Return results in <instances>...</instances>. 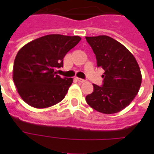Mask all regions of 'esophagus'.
<instances>
[{
    "instance_id": "1",
    "label": "esophagus",
    "mask_w": 154,
    "mask_h": 154,
    "mask_svg": "<svg viewBox=\"0 0 154 154\" xmlns=\"http://www.w3.org/2000/svg\"><path fill=\"white\" fill-rule=\"evenodd\" d=\"M77 81L79 82H81V83H83V82H85L86 81L85 79H82V78H77Z\"/></svg>"
}]
</instances>
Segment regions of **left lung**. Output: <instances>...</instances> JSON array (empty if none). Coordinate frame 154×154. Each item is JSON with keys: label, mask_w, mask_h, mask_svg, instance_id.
<instances>
[{"label": "left lung", "mask_w": 154, "mask_h": 154, "mask_svg": "<svg viewBox=\"0 0 154 154\" xmlns=\"http://www.w3.org/2000/svg\"><path fill=\"white\" fill-rule=\"evenodd\" d=\"M96 56L97 65L105 70L101 86L93 84L94 92L85 97L88 105L102 113L120 112L136 97L141 74L136 59L120 42L108 36L86 37Z\"/></svg>", "instance_id": "1"}]
</instances>
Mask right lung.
<instances>
[{
  "label": "right lung",
  "mask_w": 154,
  "mask_h": 154,
  "mask_svg": "<svg viewBox=\"0 0 154 154\" xmlns=\"http://www.w3.org/2000/svg\"><path fill=\"white\" fill-rule=\"evenodd\" d=\"M81 41L78 36L50 34L32 41L18 51L13 64V82L21 98L32 107H50L62 101L72 78L56 70L63 58Z\"/></svg>",
  "instance_id": "add662e5"
}]
</instances>
